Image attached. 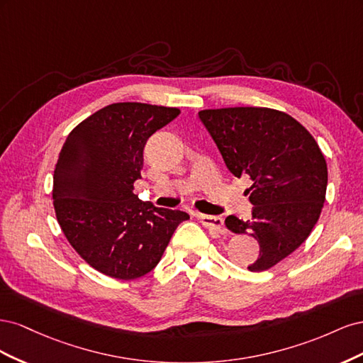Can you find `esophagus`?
<instances>
[{
  "instance_id": "esophagus-1",
  "label": "esophagus",
  "mask_w": 363,
  "mask_h": 363,
  "mask_svg": "<svg viewBox=\"0 0 363 363\" xmlns=\"http://www.w3.org/2000/svg\"><path fill=\"white\" fill-rule=\"evenodd\" d=\"M199 219L201 221V224L212 230V232L218 233V235H223L225 232L224 228V219L221 216H212V215H203V213H199Z\"/></svg>"
}]
</instances>
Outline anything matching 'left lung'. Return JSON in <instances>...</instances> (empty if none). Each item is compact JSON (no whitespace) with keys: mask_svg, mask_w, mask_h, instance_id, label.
<instances>
[{"mask_svg":"<svg viewBox=\"0 0 363 363\" xmlns=\"http://www.w3.org/2000/svg\"><path fill=\"white\" fill-rule=\"evenodd\" d=\"M228 171L248 175L250 221L225 218L228 230L260 245L250 271H265L309 238L325 201L327 163L313 136L288 113L268 107L199 112Z\"/></svg>","mask_w":363,"mask_h":363,"instance_id":"1","label":"left lung"}]
</instances>
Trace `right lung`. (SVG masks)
I'll list each match as a JSON object with an SVG mask.
<instances>
[{"label":"right lung","instance_id":"right-lung-1","mask_svg":"<svg viewBox=\"0 0 363 363\" xmlns=\"http://www.w3.org/2000/svg\"><path fill=\"white\" fill-rule=\"evenodd\" d=\"M179 113L177 107L115 103L82 121L62 147L52 177L59 225L80 257L108 277L145 276L189 219L133 194L148 138Z\"/></svg>","mask_w":363,"mask_h":363}]
</instances>
